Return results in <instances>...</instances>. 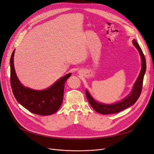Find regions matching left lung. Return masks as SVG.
<instances>
[{"instance_id": "left-lung-1", "label": "left lung", "mask_w": 154, "mask_h": 154, "mask_svg": "<svg viewBox=\"0 0 154 154\" xmlns=\"http://www.w3.org/2000/svg\"><path fill=\"white\" fill-rule=\"evenodd\" d=\"M133 44L138 50L139 54H140L142 60V66L141 72L139 73V75L137 79V80L134 83L131 93L129 94V96H128L127 97H125L124 100L119 102H118V103H116L112 105H106L100 103L98 102H97L91 96V95L89 94V92H88V91L86 90L85 92L87 100L89 102V103L92 106L93 109L96 112H97L101 114H110L119 112L133 105L137 101L139 96H140L142 91L144 75V74H145L146 69V63L145 57H144V54L140 48V46L139 45L136 40H133Z\"/></svg>"}]
</instances>
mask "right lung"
<instances>
[{"label":"right lung","mask_w":154,"mask_h":154,"mask_svg":"<svg viewBox=\"0 0 154 154\" xmlns=\"http://www.w3.org/2000/svg\"><path fill=\"white\" fill-rule=\"evenodd\" d=\"M14 53L10 59V82L11 89L17 101L31 112L40 116L51 115L62 105L65 83L71 76L69 73L60 78L49 88L36 91L25 87L18 80L14 67Z\"/></svg>","instance_id":"obj_1"}]
</instances>
